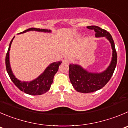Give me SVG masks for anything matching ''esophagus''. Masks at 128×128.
Returning a JSON list of instances; mask_svg holds the SVG:
<instances>
[{
  "mask_svg": "<svg viewBox=\"0 0 128 128\" xmlns=\"http://www.w3.org/2000/svg\"><path fill=\"white\" fill-rule=\"evenodd\" d=\"M71 58H70V56H65V58H64V59H63V62L65 63H69L71 62Z\"/></svg>",
  "mask_w": 128,
  "mask_h": 128,
  "instance_id": "1",
  "label": "esophagus"
}]
</instances>
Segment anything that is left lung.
Segmentation results:
<instances>
[{
	"label": "left lung",
	"mask_w": 128,
	"mask_h": 128,
	"mask_svg": "<svg viewBox=\"0 0 128 128\" xmlns=\"http://www.w3.org/2000/svg\"><path fill=\"white\" fill-rule=\"evenodd\" d=\"M87 28L96 32V38L106 37L109 40L112 50V56L109 66L106 70L100 73L89 72L76 64L69 65L70 82L74 88L81 93L93 92L104 87L112 76L116 66L118 58L114 41L109 32L97 26H90Z\"/></svg>",
	"instance_id": "1"
}]
</instances>
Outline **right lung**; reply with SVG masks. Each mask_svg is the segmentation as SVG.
Segmentation results:
<instances>
[{
  "mask_svg": "<svg viewBox=\"0 0 128 128\" xmlns=\"http://www.w3.org/2000/svg\"><path fill=\"white\" fill-rule=\"evenodd\" d=\"M39 31V32H51V30L31 28L25 30L23 32H20L19 34L24 33L27 31ZM14 37L13 38L12 40L10 41V44H9V46H8V51H7L6 56V70H7V73L8 74V76L10 78L13 83L15 84V86L20 90L25 92L26 94L32 95V96H38V95H41L46 93L50 88L51 85L53 83L54 75L58 72L60 65L62 63V62L59 61V62L51 63L50 65L45 69L42 74H41L38 77L36 78L34 80H32V81L22 82L18 80L13 74L10 65V61H9V51H10V46H11L12 42Z\"/></svg>",
  "mask_w": 128,
  "mask_h": 128,
  "instance_id": "obj_1",
  "label": "right lung"
}]
</instances>
